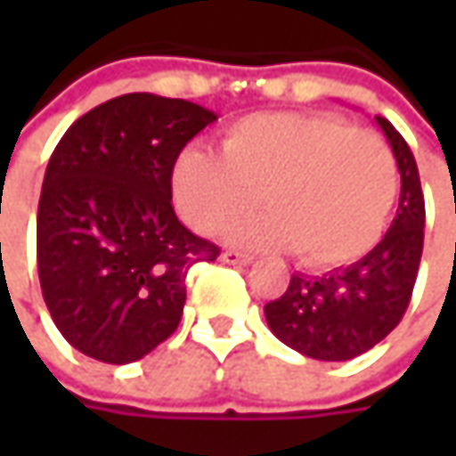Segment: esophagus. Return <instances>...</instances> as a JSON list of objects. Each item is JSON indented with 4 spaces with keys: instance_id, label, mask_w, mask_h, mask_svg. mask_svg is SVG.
<instances>
[{
    "instance_id": "esophagus-1",
    "label": "esophagus",
    "mask_w": 456,
    "mask_h": 456,
    "mask_svg": "<svg viewBox=\"0 0 456 456\" xmlns=\"http://www.w3.org/2000/svg\"><path fill=\"white\" fill-rule=\"evenodd\" d=\"M220 258L231 266H251L254 264V256L243 254V251H225Z\"/></svg>"
}]
</instances>
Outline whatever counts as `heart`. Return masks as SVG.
<instances>
[{"instance_id": "obj_1", "label": "heart", "mask_w": 456, "mask_h": 456, "mask_svg": "<svg viewBox=\"0 0 456 456\" xmlns=\"http://www.w3.org/2000/svg\"><path fill=\"white\" fill-rule=\"evenodd\" d=\"M175 198L200 233H218L251 210L231 240L261 251H302L332 269L383 238L398 200L391 147L327 114H254L236 121L223 151L190 147L175 165Z\"/></svg>"}]
</instances>
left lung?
Returning a JSON list of instances; mask_svg holds the SVG:
<instances>
[{"instance_id": "obj_1", "label": "left lung", "mask_w": 456, "mask_h": 456, "mask_svg": "<svg viewBox=\"0 0 456 456\" xmlns=\"http://www.w3.org/2000/svg\"><path fill=\"white\" fill-rule=\"evenodd\" d=\"M401 172L398 210L383 240L350 266L320 276L291 273L287 291L264 306L269 330L306 358L340 362L368 353L401 322L424 248V192L406 139L376 116Z\"/></svg>"}]
</instances>
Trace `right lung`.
<instances>
[{
  "label": "right lung",
  "mask_w": 456,
  "mask_h": 456,
  "mask_svg": "<svg viewBox=\"0 0 456 456\" xmlns=\"http://www.w3.org/2000/svg\"><path fill=\"white\" fill-rule=\"evenodd\" d=\"M216 118L192 101L126 94L58 142L37 208V273L53 322L83 355L144 358L180 324L190 266L218 258L172 208L175 162Z\"/></svg>",
  "instance_id": "right-lung-1"
}]
</instances>
